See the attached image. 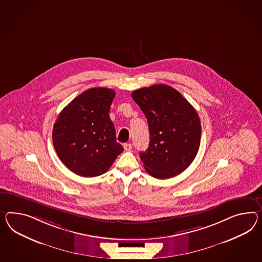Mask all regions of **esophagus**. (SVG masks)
Returning a JSON list of instances; mask_svg holds the SVG:
<instances>
[{"label":"esophagus","instance_id":"esophagus-1","mask_svg":"<svg viewBox=\"0 0 262 262\" xmlns=\"http://www.w3.org/2000/svg\"><path fill=\"white\" fill-rule=\"evenodd\" d=\"M123 147H124L125 151H131L132 150V144L131 143H125L123 145Z\"/></svg>","mask_w":262,"mask_h":262}]
</instances>
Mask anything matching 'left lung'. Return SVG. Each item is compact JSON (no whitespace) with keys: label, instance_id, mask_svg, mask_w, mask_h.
Returning <instances> with one entry per match:
<instances>
[{"label":"left lung","instance_id":"left-lung-1","mask_svg":"<svg viewBox=\"0 0 262 262\" xmlns=\"http://www.w3.org/2000/svg\"><path fill=\"white\" fill-rule=\"evenodd\" d=\"M131 96L147 119L150 142L140 154L146 172L160 180L181 174L200 148L202 125L198 112L166 84L137 89Z\"/></svg>","mask_w":262,"mask_h":262}]
</instances>
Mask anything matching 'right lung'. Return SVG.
<instances>
[{"label": "right lung", "instance_id": "obj_1", "mask_svg": "<svg viewBox=\"0 0 262 262\" xmlns=\"http://www.w3.org/2000/svg\"><path fill=\"white\" fill-rule=\"evenodd\" d=\"M115 91L90 88L62 109L54 123L52 140L61 162L75 174H104L123 147L116 141L109 117Z\"/></svg>", "mask_w": 262, "mask_h": 262}]
</instances>
